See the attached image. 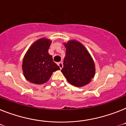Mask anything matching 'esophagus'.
Listing matches in <instances>:
<instances>
[{"mask_svg":"<svg viewBox=\"0 0 126 126\" xmlns=\"http://www.w3.org/2000/svg\"><path fill=\"white\" fill-rule=\"evenodd\" d=\"M58 66H60V69H61V68H63V63H62V62H59V63H58Z\"/></svg>","mask_w":126,"mask_h":126,"instance_id":"1","label":"esophagus"}]
</instances>
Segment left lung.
I'll list each match as a JSON object with an SVG mask.
<instances>
[{
    "mask_svg": "<svg viewBox=\"0 0 126 126\" xmlns=\"http://www.w3.org/2000/svg\"><path fill=\"white\" fill-rule=\"evenodd\" d=\"M66 54L61 69L66 80L73 86L82 87L90 83L95 74V65L90 54L77 40L64 42Z\"/></svg>",
    "mask_w": 126,
    "mask_h": 126,
    "instance_id": "1",
    "label": "left lung"
}]
</instances>
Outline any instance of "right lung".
I'll use <instances>...</instances> for the list:
<instances>
[{"label": "right lung", "instance_id": "1", "mask_svg": "<svg viewBox=\"0 0 126 126\" xmlns=\"http://www.w3.org/2000/svg\"><path fill=\"white\" fill-rule=\"evenodd\" d=\"M50 39L42 38L36 40L26 52L22 62L25 78L31 83L42 84L49 80L54 72L60 68L53 61L48 48Z\"/></svg>", "mask_w": 126, "mask_h": 126}]
</instances>
